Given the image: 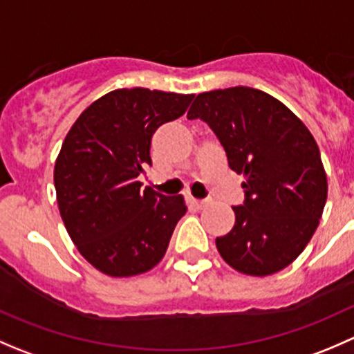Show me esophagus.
Here are the masks:
<instances>
[{
    "label": "esophagus",
    "mask_w": 354,
    "mask_h": 354,
    "mask_svg": "<svg viewBox=\"0 0 354 354\" xmlns=\"http://www.w3.org/2000/svg\"><path fill=\"white\" fill-rule=\"evenodd\" d=\"M192 205L195 207V209H198V210H202V209H205L207 205H209V200H192Z\"/></svg>",
    "instance_id": "esophagus-1"
}]
</instances>
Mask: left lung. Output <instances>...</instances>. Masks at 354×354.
Segmentation results:
<instances>
[{"label": "left lung", "mask_w": 354, "mask_h": 354, "mask_svg": "<svg viewBox=\"0 0 354 354\" xmlns=\"http://www.w3.org/2000/svg\"><path fill=\"white\" fill-rule=\"evenodd\" d=\"M188 120L205 121L243 174L245 203L216 246L227 266L246 276H270L305 250L322 217L327 174L319 145L281 101L252 87L198 94Z\"/></svg>", "instance_id": "obj_1"}]
</instances>
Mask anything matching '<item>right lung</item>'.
I'll use <instances>...</instances> for the list:
<instances>
[{"mask_svg": "<svg viewBox=\"0 0 354 354\" xmlns=\"http://www.w3.org/2000/svg\"><path fill=\"white\" fill-rule=\"evenodd\" d=\"M195 94L116 88L71 124L55 164L58 209L78 252L111 277L144 274L162 260L183 195L140 188L160 124L185 114Z\"/></svg>", "mask_w": 354, "mask_h": 354, "instance_id": "right-lung-1", "label": "right lung"}]
</instances>
